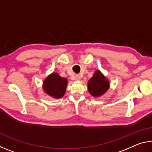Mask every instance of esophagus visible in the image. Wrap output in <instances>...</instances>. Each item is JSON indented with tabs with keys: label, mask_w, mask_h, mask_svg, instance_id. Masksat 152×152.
Masks as SVG:
<instances>
[{
	"label": "esophagus",
	"mask_w": 152,
	"mask_h": 152,
	"mask_svg": "<svg viewBox=\"0 0 152 152\" xmlns=\"http://www.w3.org/2000/svg\"><path fill=\"white\" fill-rule=\"evenodd\" d=\"M75 80H80V75H75Z\"/></svg>",
	"instance_id": "34e87169"
}]
</instances>
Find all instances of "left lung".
I'll return each mask as SVG.
<instances>
[{"mask_svg":"<svg viewBox=\"0 0 152 152\" xmlns=\"http://www.w3.org/2000/svg\"><path fill=\"white\" fill-rule=\"evenodd\" d=\"M109 88V82L99 70L94 73L88 82V90L92 96H101Z\"/></svg>","mask_w":152,"mask_h":152,"instance_id":"8db88e82","label":"left lung"}]
</instances>
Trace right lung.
<instances>
[{
	"label": "right lung",
	"instance_id": "obj_1",
	"mask_svg": "<svg viewBox=\"0 0 152 152\" xmlns=\"http://www.w3.org/2000/svg\"><path fill=\"white\" fill-rule=\"evenodd\" d=\"M68 80L53 72L49 75L43 81V88L46 93L56 99H60L66 92Z\"/></svg>",
	"mask_w": 152,
	"mask_h": 152
}]
</instances>
